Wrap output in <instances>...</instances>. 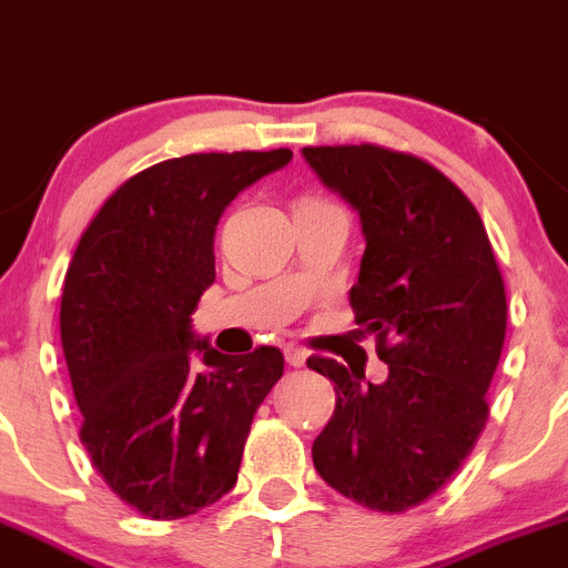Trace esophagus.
<instances>
[{"label":"esophagus","instance_id":"34e87169","mask_svg":"<svg viewBox=\"0 0 568 568\" xmlns=\"http://www.w3.org/2000/svg\"><path fill=\"white\" fill-rule=\"evenodd\" d=\"M285 362H288L291 367H302V364L308 362V353L302 347H296V344H288V347H285Z\"/></svg>","mask_w":568,"mask_h":568}]
</instances>
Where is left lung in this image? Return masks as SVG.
Segmentation results:
<instances>
[{"mask_svg": "<svg viewBox=\"0 0 568 568\" xmlns=\"http://www.w3.org/2000/svg\"><path fill=\"white\" fill-rule=\"evenodd\" d=\"M302 156L362 219L367 248L349 308L389 364L384 384H369L364 369L308 358L336 384L314 465L369 510H412L457 474L490 415L505 280L476 206L426 159L369 142Z\"/></svg>", "mask_w": 568, "mask_h": 568, "instance_id": "1", "label": "left lung"}]
</instances>
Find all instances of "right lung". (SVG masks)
<instances>
[{
  "label": "right lung",
  "instance_id": "right-lung-1",
  "mask_svg": "<svg viewBox=\"0 0 568 568\" xmlns=\"http://www.w3.org/2000/svg\"><path fill=\"white\" fill-rule=\"evenodd\" d=\"M277 151L190 153L123 182L81 235L61 294V344L81 443L111 493L173 521L230 493L283 353L224 356L190 327L215 280V226Z\"/></svg>",
  "mask_w": 568,
  "mask_h": 568
}]
</instances>
